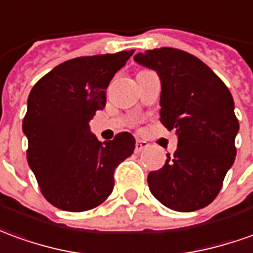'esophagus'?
<instances>
[{
  "instance_id": "1",
  "label": "esophagus",
  "mask_w": 253,
  "mask_h": 253,
  "mask_svg": "<svg viewBox=\"0 0 253 253\" xmlns=\"http://www.w3.org/2000/svg\"><path fill=\"white\" fill-rule=\"evenodd\" d=\"M148 146H149V145H148L146 141H142V139H137V141H135V152H137V153L146 149Z\"/></svg>"
}]
</instances>
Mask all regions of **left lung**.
<instances>
[{
	"label": "left lung",
	"mask_w": 253,
	"mask_h": 253,
	"mask_svg": "<svg viewBox=\"0 0 253 253\" xmlns=\"http://www.w3.org/2000/svg\"><path fill=\"white\" fill-rule=\"evenodd\" d=\"M135 63L157 72L160 122L175 130L178 146L160 169L151 171V193L163 206L192 212L218 196L236 157L238 121L226 84L201 60L172 47L134 56Z\"/></svg>",
	"instance_id": "8db88e82"
}]
</instances>
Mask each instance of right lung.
I'll list each match as a JSON object with an SVG mask.
<instances>
[{
  "mask_svg": "<svg viewBox=\"0 0 253 253\" xmlns=\"http://www.w3.org/2000/svg\"><path fill=\"white\" fill-rule=\"evenodd\" d=\"M134 50L68 60L35 84L23 132L27 162L52 206L82 212L100 206L114 189V171L131 156L135 139L121 132L101 142L89 122L105 107L111 79Z\"/></svg>",
  "mask_w": 253,
  "mask_h": 253,
  "instance_id": "right-lung-1",
  "label": "right lung"
}]
</instances>
